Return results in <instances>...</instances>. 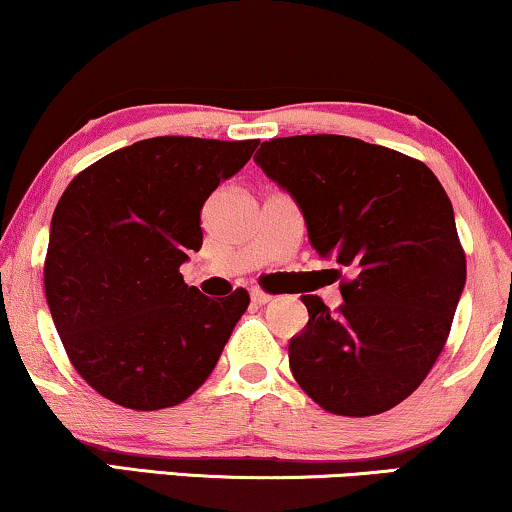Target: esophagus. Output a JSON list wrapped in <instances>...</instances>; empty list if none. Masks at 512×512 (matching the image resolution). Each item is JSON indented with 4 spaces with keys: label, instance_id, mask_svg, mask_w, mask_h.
I'll use <instances>...</instances> for the list:
<instances>
[{
    "label": "esophagus",
    "instance_id": "obj_1",
    "mask_svg": "<svg viewBox=\"0 0 512 512\" xmlns=\"http://www.w3.org/2000/svg\"><path fill=\"white\" fill-rule=\"evenodd\" d=\"M250 297H252V302H255V304H267V302H271V295L264 293L262 288H252V290H250Z\"/></svg>",
    "mask_w": 512,
    "mask_h": 512
}]
</instances>
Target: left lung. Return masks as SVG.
I'll list each match as a JSON object with an SVG mask.
<instances>
[{"label": "left lung", "instance_id": "1", "mask_svg": "<svg viewBox=\"0 0 512 512\" xmlns=\"http://www.w3.org/2000/svg\"><path fill=\"white\" fill-rule=\"evenodd\" d=\"M255 160L300 205L314 250L354 271L335 312L302 295L297 385L335 416L390 411L435 366L465 286L449 196L420 160L340 134L269 139Z\"/></svg>", "mask_w": 512, "mask_h": 512}]
</instances>
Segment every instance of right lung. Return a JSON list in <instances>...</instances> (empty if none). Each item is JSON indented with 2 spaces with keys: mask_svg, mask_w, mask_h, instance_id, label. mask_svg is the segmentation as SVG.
Instances as JSON below:
<instances>
[{
  "mask_svg": "<svg viewBox=\"0 0 512 512\" xmlns=\"http://www.w3.org/2000/svg\"><path fill=\"white\" fill-rule=\"evenodd\" d=\"M260 141L155 137L103 155L51 217L44 293L70 364L113 404L158 411L208 380L250 304L205 297L179 267L203 245L200 210Z\"/></svg>",
  "mask_w": 512,
  "mask_h": 512,
  "instance_id": "add662e5",
  "label": "right lung"
}]
</instances>
